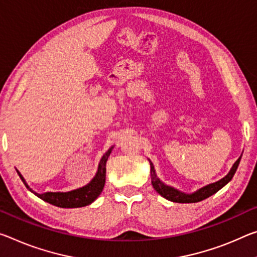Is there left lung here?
I'll return each instance as SVG.
<instances>
[{"label":"left lung","instance_id":"8db88e82","mask_svg":"<svg viewBox=\"0 0 257 257\" xmlns=\"http://www.w3.org/2000/svg\"><path fill=\"white\" fill-rule=\"evenodd\" d=\"M240 159H241V157H240L238 160L234 162V165L232 166L231 170L225 177H223L222 180H219L215 183H211V184H209V185L203 186L200 190L195 191L194 193H191V194L181 192V191L174 189L173 186H168V185H166L165 183H162L160 180H159V177L157 176L156 169H154L153 164L151 162V160H149L150 166H151V181H152V185L154 187V190H156L159 194L162 195L165 199H167V200H170L173 202H180V203L199 202V201L203 200V199H207L208 197H210V195H213L214 193H216L217 191L221 190L224 185H226L227 183L232 180L234 173L237 172Z\"/></svg>","mask_w":257,"mask_h":257}]
</instances>
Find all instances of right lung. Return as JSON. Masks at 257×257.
Listing matches in <instances>:
<instances>
[{
    "label": "right lung",
    "mask_w": 257,
    "mask_h": 257,
    "mask_svg": "<svg viewBox=\"0 0 257 257\" xmlns=\"http://www.w3.org/2000/svg\"><path fill=\"white\" fill-rule=\"evenodd\" d=\"M112 149H109L106 153L104 154L100 159V162L98 165V170L92 178L91 182L83 187L80 189L70 191V192H46V193H36L30 186L27 185L26 181L24 180L18 170L17 173L19 177L22 178L24 184L27 187L31 192H33L36 197L42 199L46 202L51 203V205L60 207V208H79V207H84L87 205H90L98 198V195L101 193L105 185V177H106V161L112 152Z\"/></svg>",
    "instance_id": "right-lung-1"
}]
</instances>
